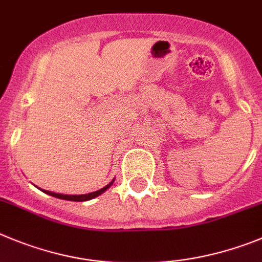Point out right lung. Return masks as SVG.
<instances>
[{
    "label": "right lung",
    "instance_id": "1",
    "mask_svg": "<svg viewBox=\"0 0 262 262\" xmlns=\"http://www.w3.org/2000/svg\"><path fill=\"white\" fill-rule=\"evenodd\" d=\"M114 183V179H113L112 182H110L109 184H106V186L104 187V188L98 189V191H95V192H91V193H85V195H63V193H56V192H52V191H47V189H41L42 192H45V193H48V195L53 196V198H57V199H62V200H70V201H88V200H92V199L97 198V196H100L101 193H104L106 189L110 188V186Z\"/></svg>",
    "mask_w": 262,
    "mask_h": 262
}]
</instances>
